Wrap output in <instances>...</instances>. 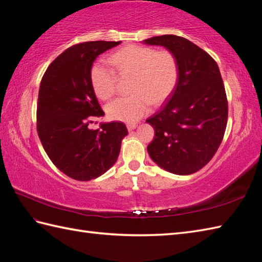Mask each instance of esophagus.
I'll return each instance as SVG.
<instances>
[{"mask_svg": "<svg viewBox=\"0 0 262 262\" xmlns=\"http://www.w3.org/2000/svg\"><path fill=\"white\" fill-rule=\"evenodd\" d=\"M136 127H137L136 124H127V129L129 130V132H130V130H134Z\"/></svg>", "mask_w": 262, "mask_h": 262, "instance_id": "34e87169", "label": "esophagus"}]
</instances>
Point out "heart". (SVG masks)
Returning <instances> with one entry per match:
<instances>
[{
  "mask_svg": "<svg viewBox=\"0 0 262 262\" xmlns=\"http://www.w3.org/2000/svg\"><path fill=\"white\" fill-rule=\"evenodd\" d=\"M109 62L120 76H132L128 97L117 98L105 105L109 118L135 122L145 116L151 104H160L170 97L179 77V66L169 51L129 45L111 55ZM90 82L96 96L105 100L116 91V74L104 63L94 62Z\"/></svg>",
  "mask_w": 262,
  "mask_h": 262,
  "instance_id": "heart-1",
  "label": "heart"
}]
</instances>
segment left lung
Segmentation results:
<instances>
[{"mask_svg":"<svg viewBox=\"0 0 262 262\" xmlns=\"http://www.w3.org/2000/svg\"><path fill=\"white\" fill-rule=\"evenodd\" d=\"M143 42L168 49L179 66L174 90L162 109L146 120L155 132L147 152L165 171L192 174L214 157L225 133L227 100L220 69L186 38L164 35Z\"/></svg>","mask_w":262,"mask_h":262,"instance_id":"left-lung-1","label":"left lung"}]
</instances>
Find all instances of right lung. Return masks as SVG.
Segmentation results:
<instances>
[{
    "label": "right lung",
    "mask_w": 262,
    "mask_h": 262,
    "mask_svg": "<svg viewBox=\"0 0 262 262\" xmlns=\"http://www.w3.org/2000/svg\"><path fill=\"white\" fill-rule=\"evenodd\" d=\"M121 41H88L63 52L48 66L39 88L37 132L48 158L77 181L102 176L113 166L128 130L122 122L89 124L104 115L90 82V69L100 54Z\"/></svg>",
    "instance_id": "obj_1"
}]
</instances>
